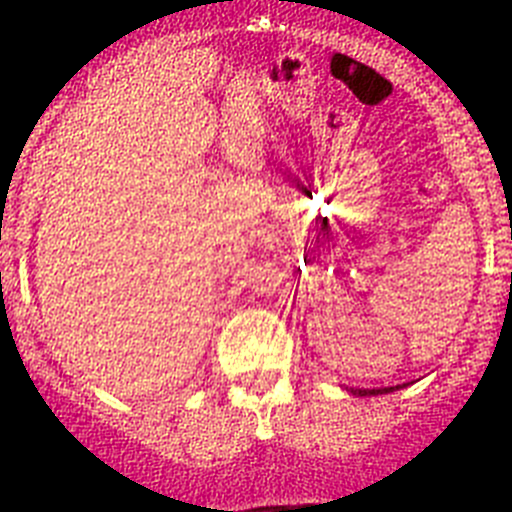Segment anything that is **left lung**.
Listing matches in <instances>:
<instances>
[{
	"instance_id": "8db88e82",
	"label": "left lung",
	"mask_w": 512,
	"mask_h": 512,
	"mask_svg": "<svg viewBox=\"0 0 512 512\" xmlns=\"http://www.w3.org/2000/svg\"><path fill=\"white\" fill-rule=\"evenodd\" d=\"M395 390V387H384V390H354V395H361V397H366V395H384V392H392Z\"/></svg>"
}]
</instances>
